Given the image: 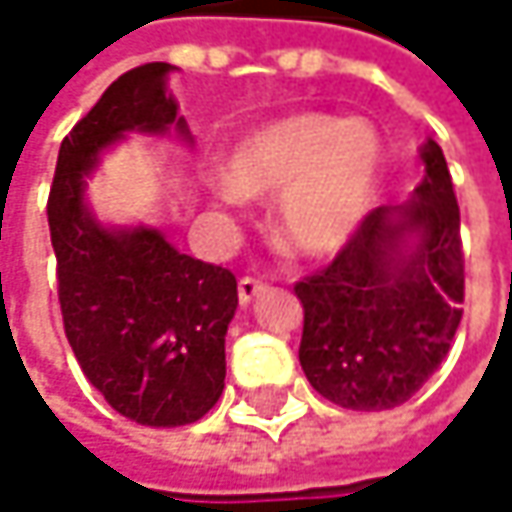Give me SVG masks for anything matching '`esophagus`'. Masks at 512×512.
Masks as SVG:
<instances>
[{
    "label": "esophagus",
    "instance_id": "1",
    "mask_svg": "<svg viewBox=\"0 0 512 512\" xmlns=\"http://www.w3.org/2000/svg\"><path fill=\"white\" fill-rule=\"evenodd\" d=\"M263 289H266V284H263V281H255V278H243V281L237 284V298H240V304H243V307H249L257 295L263 292Z\"/></svg>",
    "mask_w": 512,
    "mask_h": 512
}]
</instances>
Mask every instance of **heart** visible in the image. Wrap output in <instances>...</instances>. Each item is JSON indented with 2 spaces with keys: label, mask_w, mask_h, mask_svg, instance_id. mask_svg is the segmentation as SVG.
<instances>
[{
  "label": "heart",
  "mask_w": 512,
  "mask_h": 512,
  "mask_svg": "<svg viewBox=\"0 0 512 512\" xmlns=\"http://www.w3.org/2000/svg\"><path fill=\"white\" fill-rule=\"evenodd\" d=\"M385 147L368 121L298 112L240 138L214 179L220 202L275 199L272 234L295 257L342 252L371 217Z\"/></svg>",
  "instance_id": "obj_1"
}]
</instances>
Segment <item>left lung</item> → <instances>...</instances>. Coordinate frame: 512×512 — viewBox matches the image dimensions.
Listing matches in <instances>:
<instances>
[{"instance_id":"8db88e82","label":"left lung","mask_w":512,"mask_h":512,"mask_svg":"<svg viewBox=\"0 0 512 512\" xmlns=\"http://www.w3.org/2000/svg\"><path fill=\"white\" fill-rule=\"evenodd\" d=\"M423 179L371 211L339 257L295 286L304 307L298 362L330 403L385 411L411 400L446 359L464 304L461 211L435 138Z\"/></svg>"}]
</instances>
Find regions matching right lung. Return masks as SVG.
I'll return each instance as SVG.
<instances>
[{"mask_svg": "<svg viewBox=\"0 0 512 512\" xmlns=\"http://www.w3.org/2000/svg\"><path fill=\"white\" fill-rule=\"evenodd\" d=\"M170 63L121 75L63 138L48 196L66 339L86 379L127 420L173 429L196 423L226 385V333L237 281L182 255L147 223H104L89 182L130 133L191 147L167 80Z\"/></svg>", "mask_w": 512, "mask_h": 512, "instance_id": "1", "label": "right lung"}]
</instances>
